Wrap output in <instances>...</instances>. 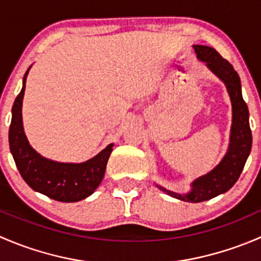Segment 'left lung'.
<instances>
[{"instance_id":"obj_1","label":"left lung","mask_w":261,"mask_h":261,"mask_svg":"<svg viewBox=\"0 0 261 261\" xmlns=\"http://www.w3.org/2000/svg\"><path fill=\"white\" fill-rule=\"evenodd\" d=\"M193 48L197 58L206 63V67L225 83L228 92L232 106L230 144L225 156L211 172L192 181L191 191L188 193H175L158 184L156 187L173 198L198 203L225 193L238 181L251 151L252 136L249 123V110L243 98L240 77L236 70L211 46L193 45Z\"/></svg>"}]
</instances>
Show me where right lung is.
<instances>
[{
  "mask_svg": "<svg viewBox=\"0 0 261 261\" xmlns=\"http://www.w3.org/2000/svg\"><path fill=\"white\" fill-rule=\"evenodd\" d=\"M31 68V65H30ZM22 88L12 106V118L9 131L10 150L21 177L30 188L59 202H78L91 196L105 177L106 165L114 144H110L96 156L83 163H60L44 158L29 144L22 125Z\"/></svg>",
  "mask_w": 261,
  "mask_h": 261,
  "instance_id": "add662e5",
  "label": "right lung"
}]
</instances>
